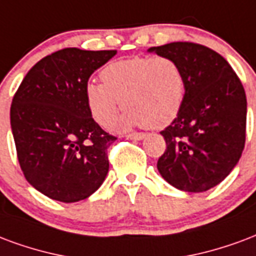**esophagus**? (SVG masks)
Instances as JSON below:
<instances>
[{
	"label": "esophagus",
	"instance_id": "1",
	"mask_svg": "<svg viewBox=\"0 0 256 256\" xmlns=\"http://www.w3.org/2000/svg\"><path fill=\"white\" fill-rule=\"evenodd\" d=\"M126 137H128V140H134V141H141V140H144V138L146 137V134L133 133V134H128V136H126Z\"/></svg>",
	"mask_w": 256,
	"mask_h": 256
}]
</instances>
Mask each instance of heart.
<instances>
[{
	"instance_id": "heart-1",
	"label": "heart",
	"mask_w": 256,
	"mask_h": 256,
	"mask_svg": "<svg viewBox=\"0 0 256 256\" xmlns=\"http://www.w3.org/2000/svg\"><path fill=\"white\" fill-rule=\"evenodd\" d=\"M103 84L90 81L85 86L86 106L92 118L110 128L123 108L119 128L146 126L162 128L171 124L184 103L186 78L180 65L166 56H136L114 60L100 72Z\"/></svg>"
}]
</instances>
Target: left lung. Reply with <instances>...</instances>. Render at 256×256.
Masks as SVG:
<instances>
[{"instance_id": "left-lung-1", "label": "left lung", "mask_w": 256, "mask_h": 256, "mask_svg": "<svg viewBox=\"0 0 256 256\" xmlns=\"http://www.w3.org/2000/svg\"><path fill=\"white\" fill-rule=\"evenodd\" d=\"M148 52L176 60L186 78L180 114L160 133L166 149L157 170L182 191L210 190L230 174L244 149L243 85L226 60L205 46L174 42L150 47Z\"/></svg>"}]
</instances>
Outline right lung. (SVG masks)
Segmentation results:
<instances>
[{"mask_svg":"<svg viewBox=\"0 0 256 256\" xmlns=\"http://www.w3.org/2000/svg\"><path fill=\"white\" fill-rule=\"evenodd\" d=\"M116 50L64 48L24 77L12 100L17 158L32 187L51 200H86L108 174L107 149L116 140L90 115L85 86Z\"/></svg>","mask_w":256,"mask_h":256,"instance_id":"1","label":"right lung"}]
</instances>
